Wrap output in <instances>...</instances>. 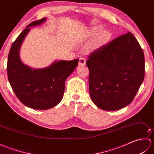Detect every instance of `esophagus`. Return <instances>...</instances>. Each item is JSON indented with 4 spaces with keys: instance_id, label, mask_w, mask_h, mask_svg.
<instances>
[{
    "instance_id": "1",
    "label": "esophagus",
    "mask_w": 154,
    "mask_h": 154,
    "mask_svg": "<svg viewBox=\"0 0 154 154\" xmlns=\"http://www.w3.org/2000/svg\"><path fill=\"white\" fill-rule=\"evenodd\" d=\"M85 63H86V60H85V58H84V57H80L79 58V65H85Z\"/></svg>"
}]
</instances>
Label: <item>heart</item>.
<instances>
[{
    "label": "heart",
    "instance_id": "1",
    "mask_svg": "<svg viewBox=\"0 0 154 154\" xmlns=\"http://www.w3.org/2000/svg\"><path fill=\"white\" fill-rule=\"evenodd\" d=\"M101 30H102V28L99 26H94V27L91 28L90 33L93 35H95L99 34V32L101 31ZM110 34L109 31L103 30L99 34V40L101 42H105L110 38Z\"/></svg>",
    "mask_w": 154,
    "mask_h": 154
}]
</instances>
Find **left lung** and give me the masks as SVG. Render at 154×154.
<instances>
[{"instance_id": "left-lung-1", "label": "left lung", "mask_w": 154, "mask_h": 154, "mask_svg": "<svg viewBox=\"0 0 154 154\" xmlns=\"http://www.w3.org/2000/svg\"><path fill=\"white\" fill-rule=\"evenodd\" d=\"M87 65L91 100L105 110L131 103L144 78L143 51L130 32L92 52Z\"/></svg>"}]
</instances>
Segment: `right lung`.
I'll return each instance as SVG.
<instances>
[{
	"label": "right lung",
	"instance_id": "right-lung-1",
	"mask_svg": "<svg viewBox=\"0 0 154 154\" xmlns=\"http://www.w3.org/2000/svg\"><path fill=\"white\" fill-rule=\"evenodd\" d=\"M44 18L27 26L10 50L8 62V79L16 96L26 106L37 110H47L61 102L65 91V82L78 65L79 60H55L50 66L33 69L24 64L20 56V50L30 27L42 24Z\"/></svg>",
	"mask_w": 154,
	"mask_h": 154
}]
</instances>
